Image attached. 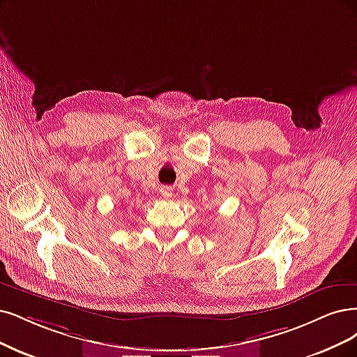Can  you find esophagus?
Listing matches in <instances>:
<instances>
[{
    "label": "esophagus",
    "mask_w": 357,
    "mask_h": 357,
    "mask_svg": "<svg viewBox=\"0 0 357 357\" xmlns=\"http://www.w3.org/2000/svg\"><path fill=\"white\" fill-rule=\"evenodd\" d=\"M160 195L165 197V199H169V197H172V190L169 187H160Z\"/></svg>",
    "instance_id": "obj_1"
}]
</instances>
